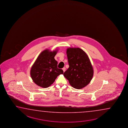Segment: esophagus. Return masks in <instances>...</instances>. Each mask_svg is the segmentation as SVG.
I'll use <instances>...</instances> for the list:
<instances>
[{
  "label": "esophagus",
  "mask_w": 128,
  "mask_h": 128,
  "mask_svg": "<svg viewBox=\"0 0 128 128\" xmlns=\"http://www.w3.org/2000/svg\"><path fill=\"white\" fill-rule=\"evenodd\" d=\"M62 70H63L64 72L65 71V70H66V68H65V67L63 68H62Z\"/></svg>",
  "instance_id": "esophagus-1"
}]
</instances>
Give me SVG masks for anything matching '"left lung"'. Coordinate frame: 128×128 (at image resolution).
<instances>
[{
  "label": "left lung",
  "instance_id": "left-lung-1",
  "mask_svg": "<svg viewBox=\"0 0 128 128\" xmlns=\"http://www.w3.org/2000/svg\"><path fill=\"white\" fill-rule=\"evenodd\" d=\"M66 53L70 67L64 76L74 88L80 89L86 86L90 82L94 74L88 56L79 48H68Z\"/></svg>",
  "mask_w": 128,
  "mask_h": 128
}]
</instances>
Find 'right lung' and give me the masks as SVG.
<instances>
[{"instance_id":"add662e5","label":"right lung","mask_w":128,"mask_h":128,"mask_svg":"<svg viewBox=\"0 0 128 128\" xmlns=\"http://www.w3.org/2000/svg\"><path fill=\"white\" fill-rule=\"evenodd\" d=\"M57 50L48 49L40 54L30 70V76L34 82L42 88H47L54 82L57 77L63 74V70L57 68L58 62L54 57Z\"/></svg>"}]
</instances>
